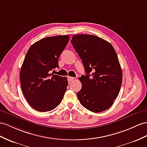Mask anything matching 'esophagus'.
<instances>
[{
  "instance_id": "obj_1",
  "label": "esophagus",
  "mask_w": 147,
  "mask_h": 147,
  "mask_svg": "<svg viewBox=\"0 0 147 147\" xmlns=\"http://www.w3.org/2000/svg\"><path fill=\"white\" fill-rule=\"evenodd\" d=\"M67 78V81H68L69 82H71V81H73L74 80V78H73V77L68 76Z\"/></svg>"
}]
</instances>
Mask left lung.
I'll list each match as a JSON object with an SVG mask.
<instances>
[{"label":"left lung","mask_w":147,"mask_h":147,"mask_svg":"<svg viewBox=\"0 0 147 147\" xmlns=\"http://www.w3.org/2000/svg\"><path fill=\"white\" fill-rule=\"evenodd\" d=\"M71 41L86 73L79 78L82 87L77 96L81 104L93 112L108 109L118 96L122 81L121 66L114 47L92 35H75Z\"/></svg>","instance_id":"left-lung-1"}]
</instances>
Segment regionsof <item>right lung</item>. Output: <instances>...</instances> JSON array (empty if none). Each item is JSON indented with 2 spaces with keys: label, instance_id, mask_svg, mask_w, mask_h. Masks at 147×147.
<instances>
[{
  "label": "right lung",
  "instance_id": "right-lung-1",
  "mask_svg": "<svg viewBox=\"0 0 147 147\" xmlns=\"http://www.w3.org/2000/svg\"><path fill=\"white\" fill-rule=\"evenodd\" d=\"M68 35L47 37L30 47L20 74L22 92L28 104L39 112L54 109L61 103L67 80L50 71L58 67V58L68 43Z\"/></svg>",
  "mask_w": 147,
  "mask_h": 147
}]
</instances>
